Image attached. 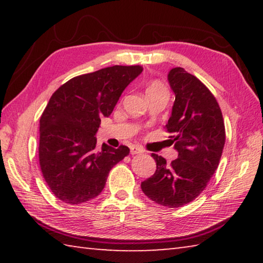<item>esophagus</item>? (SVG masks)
Returning <instances> with one entry per match:
<instances>
[{
    "label": "esophagus",
    "mask_w": 263,
    "mask_h": 263,
    "mask_svg": "<svg viewBox=\"0 0 263 263\" xmlns=\"http://www.w3.org/2000/svg\"><path fill=\"white\" fill-rule=\"evenodd\" d=\"M130 152H131L132 155H135V154H141V153H144L145 151H144V148L140 147V146L132 145L131 147H130Z\"/></svg>",
    "instance_id": "obj_1"
}]
</instances>
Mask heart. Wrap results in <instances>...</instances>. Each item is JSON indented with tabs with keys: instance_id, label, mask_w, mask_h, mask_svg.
Listing matches in <instances>:
<instances>
[{
	"instance_id": "b5f03b06",
	"label": "heart",
	"mask_w": 263,
	"mask_h": 263,
	"mask_svg": "<svg viewBox=\"0 0 263 263\" xmlns=\"http://www.w3.org/2000/svg\"><path fill=\"white\" fill-rule=\"evenodd\" d=\"M161 89H164V87L162 86L161 83L158 82V81H153V82H151V83L148 84L147 89H146V94H148V92H151V91L161 90Z\"/></svg>"
}]
</instances>
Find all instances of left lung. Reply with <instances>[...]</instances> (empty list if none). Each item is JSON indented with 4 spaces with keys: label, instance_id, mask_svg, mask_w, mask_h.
I'll return each instance as SVG.
<instances>
[{
    "label": "left lung",
    "instance_id": "left-lung-1",
    "mask_svg": "<svg viewBox=\"0 0 263 263\" xmlns=\"http://www.w3.org/2000/svg\"><path fill=\"white\" fill-rule=\"evenodd\" d=\"M168 81L175 102L166 127L179 158L168 164L153 153L157 171L141 182V190L160 205L180 208L194 201L215 174L225 145V125L216 97L197 78L176 67Z\"/></svg>",
    "mask_w": 263,
    "mask_h": 263
}]
</instances>
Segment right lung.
Returning a JSON list of instances; mask_svg holds the SVG:
<instances>
[{
    "mask_svg": "<svg viewBox=\"0 0 263 263\" xmlns=\"http://www.w3.org/2000/svg\"><path fill=\"white\" fill-rule=\"evenodd\" d=\"M137 66H112L70 79L53 92L39 121V164L57 198L81 204L99 196L110 169L130 148H96L101 117H109L131 81Z\"/></svg>",
    "mask_w": 263,
    "mask_h": 263,
    "instance_id": "right-lung-1",
    "label": "right lung"
}]
</instances>
